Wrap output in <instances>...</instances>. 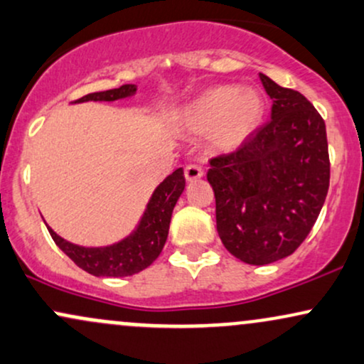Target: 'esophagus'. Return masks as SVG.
I'll return each mask as SVG.
<instances>
[{"instance_id":"esophagus-1","label":"esophagus","mask_w":364,"mask_h":364,"mask_svg":"<svg viewBox=\"0 0 364 364\" xmlns=\"http://www.w3.org/2000/svg\"><path fill=\"white\" fill-rule=\"evenodd\" d=\"M183 175H186V181L187 182H194V181H199L200 177L204 175V170L200 168V165H187L186 170H183Z\"/></svg>"}]
</instances>
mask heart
Listing matches in <instances>:
<instances>
[{
	"instance_id": "b5f03b06",
	"label": "heart",
	"mask_w": 364,
	"mask_h": 364,
	"mask_svg": "<svg viewBox=\"0 0 364 364\" xmlns=\"http://www.w3.org/2000/svg\"><path fill=\"white\" fill-rule=\"evenodd\" d=\"M266 117V100L257 88L216 85L178 110L177 121L191 134H208L221 153L240 149L254 138Z\"/></svg>"
}]
</instances>
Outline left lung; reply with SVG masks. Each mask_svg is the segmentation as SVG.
Returning <instances> with one entry per match:
<instances>
[{
    "label": "left lung",
    "mask_w": 364,
    "mask_h": 364,
    "mask_svg": "<svg viewBox=\"0 0 364 364\" xmlns=\"http://www.w3.org/2000/svg\"><path fill=\"white\" fill-rule=\"evenodd\" d=\"M271 121L232 155L211 160L216 228L230 254L250 266L291 255L326 203L331 164L326 122L300 92L260 73Z\"/></svg>",
    "instance_id": "1"
}]
</instances>
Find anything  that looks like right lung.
Segmentation results:
<instances>
[{
	"label": "right lung",
	"instance_id": "1",
	"mask_svg": "<svg viewBox=\"0 0 364 364\" xmlns=\"http://www.w3.org/2000/svg\"><path fill=\"white\" fill-rule=\"evenodd\" d=\"M136 95V85L95 92L81 97L75 104L83 102H115ZM186 189L183 170L177 168L172 175L158 183L153 191L138 225L129 235L121 240L102 247H85L68 242L46 223L55 245L70 257L76 266L97 277H126L138 272L155 262L168 237L170 220L178 198Z\"/></svg>",
	"mask_w": 364,
	"mask_h": 364
}]
</instances>
